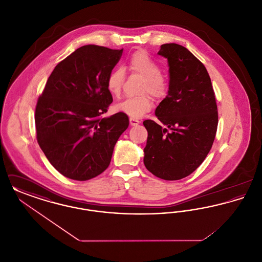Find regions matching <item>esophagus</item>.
I'll return each instance as SVG.
<instances>
[{
  "mask_svg": "<svg viewBox=\"0 0 262 262\" xmlns=\"http://www.w3.org/2000/svg\"><path fill=\"white\" fill-rule=\"evenodd\" d=\"M139 123H140V121H139V120L134 119V118H130V119H129V124H130V125H133V126L138 125Z\"/></svg>",
  "mask_w": 262,
  "mask_h": 262,
  "instance_id": "obj_1",
  "label": "esophagus"
}]
</instances>
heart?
Wrapping results in <instances>:
<instances>
[{"label": "heart", "mask_w": 262, "mask_h": 262, "mask_svg": "<svg viewBox=\"0 0 262 262\" xmlns=\"http://www.w3.org/2000/svg\"><path fill=\"white\" fill-rule=\"evenodd\" d=\"M126 68L132 73L144 77L140 92L145 94L119 102L115 106V110L130 118L138 119L145 113L149 112L153 107V100L147 92L155 98H162L168 90V80L161 73L159 63L153 60L145 50H137L133 53L126 61ZM124 81V70L121 68L114 69L108 75L106 81L107 89L111 95L115 97L120 95Z\"/></svg>", "instance_id": "obj_1"}]
</instances>
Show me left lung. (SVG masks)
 Masks as SVG:
<instances>
[{
	"label": "left lung",
	"instance_id": "1",
	"mask_svg": "<svg viewBox=\"0 0 262 262\" xmlns=\"http://www.w3.org/2000/svg\"><path fill=\"white\" fill-rule=\"evenodd\" d=\"M158 55L169 63L168 95L155 111L166 127L152 120L143 122L148 133L143 162L154 176L177 181L194 172L211 149L217 104L210 76L192 53L170 43L161 45Z\"/></svg>",
	"mask_w": 262,
	"mask_h": 262
}]
</instances>
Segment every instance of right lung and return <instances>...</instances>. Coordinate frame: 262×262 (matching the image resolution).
I'll return each mask as SVG.
<instances>
[{
  "label": "right lung",
  "instance_id": "obj_1",
  "mask_svg": "<svg viewBox=\"0 0 262 262\" xmlns=\"http://www.w3.org/2000/svg\"><path fill=\"white\" fill-rule=\"evenodd\" d=\"M123 49L85 45L59 62L38 98L36 137L40 148L62 176L88 181L109 166L128 118L102 115L113 102L106 81Z\"/></svg>",
  "mask_w": 262,
  "mask_h": 262
}]
</instances>
